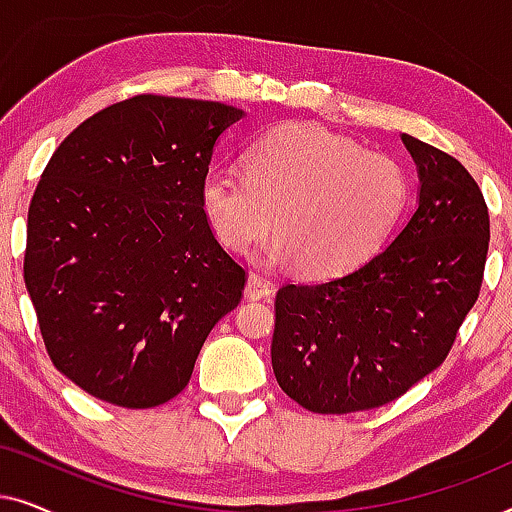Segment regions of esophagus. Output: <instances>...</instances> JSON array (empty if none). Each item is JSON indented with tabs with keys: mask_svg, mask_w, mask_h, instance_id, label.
Returning a JSON list of instances; mask_svg holds the SVG:
<instances>
[{
	"mask_svg": "<svg viewBox=\"0 0 512 512\" xmlns=\"http://www.w3.org/2000/svg\"><path fill=\"white\" fill-rule=\"evenodd\" d=\"M272 286L268 279H265L263 275H258V272H251L249 279H247V289H244V293H247V298L251 300H258V298H265L270 296Z\"/></svg>",
	"mask_w": 512,
	"mask_h": 512,
	"instance_id": "obj_1",
	"label": "esophagus"
}]
</instances>
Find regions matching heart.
I'll list each match as a JSON object with an SVG mask.
<instances>
[{
    "label": "heart",
    "instance_id": "b5f03b06",
    "mask_svg": "<svg viewBox=\"0 0 512 512\" xmlns=\"http://www.w3.org/2000/svg\"><path fill=\"white\" fill-rule=\"evenodd\" d=\"M410 202L408 172L384 153L312 125L258 139L247 170L216 165L200 205L216 240L244 251L263 240L275 214L277 256L307 275H335L382 247Z\"/></svg>",
    "mask_w": 512,
    "mask_h": 512
}]
</instances>
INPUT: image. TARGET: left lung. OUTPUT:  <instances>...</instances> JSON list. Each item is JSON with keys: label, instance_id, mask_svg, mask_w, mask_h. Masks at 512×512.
Returning <instances> with one entry per match:
<instances>
[{"label": "left lung", "instance_id": "8db88e82", "mask_svg": "<svg viewBox=\"0 0 512 512\" xmlns=\"http://www.w3.org/2000/svg\"><path fill=\"white\" fill-rule=\"evenodd\" d=\"M419 202L389 247L321 282L275 298L272 370L305 410L347 415L403 396L447 359L478 300L489 212L457 158L403 135Z\"/></svg>", "mask_w": 512, "mask_h": 512}]
</instances>
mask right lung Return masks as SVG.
I'll return each mask as SVG.
<instances>
[{"label": "right lung", "mask_w": 512, "mask_h": 512, "mask_svg": "<svg viewBox=\"0 0 512 512\" xmlns=\"http://www.w3.org/2000/svg\"><path fill=\"white\" fill-rule=\"evenodd\" d=\"M242 109L137 95L97 111L48 160L27 212L25 286L53 366L144 410L184 391L247 272L209 228L200 186Z\"/></svg>", "instance_id": "obj_1"}]
</instances>
